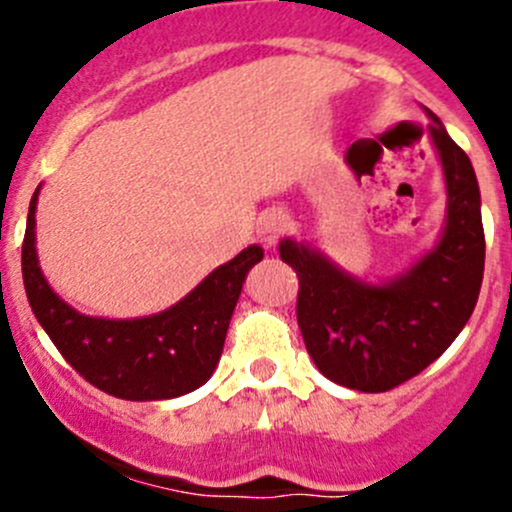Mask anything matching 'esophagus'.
Returning a JSON list of instances; mask_svg holds the SVG:
<instances>
[{
    "instance_id": "1",
    "label": "esophagus",
    "mask_w": 512,
    "mask_h": 512,
    "mask_svg": "<svg viewBox=\"0 0 512 512\" xmlns=\"http://www.w3.org/2000/svg\"><path fill=\"white\" fill-rule=\"evenodd\" d=\"M257 232L265 245H275L282 235L289 232V215L282 208H270L257 220Z\"/></svg>"
}]
</instances>
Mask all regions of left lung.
Returning a JSON list of instances; mask_svg holds the SVG:
<instances>
[{
    "instance_id": "left-lung-1",
    "label": "left lung",
    "mask_w": 512,
    "mask_h": 512,
    "mask_svg": "<svg viewBox=\"0 0 512 512\" xmlns=\"http://www.w3.org/2000/svg\"><path fill=\"white\" fill-rule=\"evenodd\" d=\"M433 146L448 188V220L436 250L391 285L344 275L322 255L285 240L280 257L299 277L297 322L327 379L381 394L414 379L461 334L476 309L485 267L480 190L471 158L431 113Z\"/></svg>"
}]
</instances>
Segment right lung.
<instances>
[{"instance_id": "add662e5", "label": "right lung", "mask_w": 512, "mask_h": 512, "mask_svg": "<svg viewBox=\"0 0 512 512\" xmlns=\"http://www.w3.org/2000/svg\"><path fill=\"white\" fill-rule=\"evenodd\" d=\"M36 193L22 242V277L34 317L89 384L116 399H175L213 376L245 277L262 260L252 245L205 277L183 302L153 317L111 322L74 312L46 285L34 250Z\"/></svg>"}]
</instances>
